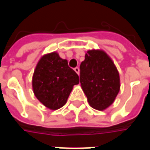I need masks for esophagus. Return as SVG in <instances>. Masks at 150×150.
Listing matches in <instances>:
<instances>
[{
    "mask_svg": "<svg viewBox=\"0 0 150 150\" xmlns=\"http://www.w3.org/2000/svg\"><path fill=\"white\" fill-rule=\"evenodd\" d=\"M74 70H75V71L76 72V73H77V74H79V68L78 67H75V69H74Z\"/></svg>",
    "mask_w": 150,
    "mask_h": 150,
    "instance_id": "1",
    "label": "esophagus"
}]
</instances>
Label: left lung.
I'll return each mask as SVG.
<instances>
[{
	"mask_svg": "<svg viewBox=\"0 0 150 150\" xmlns=\"http://www.w3.org/2000/svg\"><path fill=\"white\" fill-rule=\"evenodd\" d=\"M79 81L91 107L104 110L112 104L120 91L119 72L103 50H91L80 64Z\"/></svg>",
	"mask_w": 150,
	"mask_h": 150,
	"instance_id": "1",
	"label": "left lung"
}]
</instances>
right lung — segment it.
Segmentation results:
<instances>
[{
	"instance_id": "1",
	"label": "right lung",
	"mask_w": 150,
	"mask_h": 150,
	"mask_svg": "<svg viewBox=\"0 0 150 150\" xmlns=\"http://www.w3.org/2000/svg\"><path fill=\"white\" fill-rule=\"evenodd\" d=\"M79 83V75L56 52L42 56L33 75L34 93L38 100L52 110L62 107L74 85Z\"/></svg>"
}]
</instances>
